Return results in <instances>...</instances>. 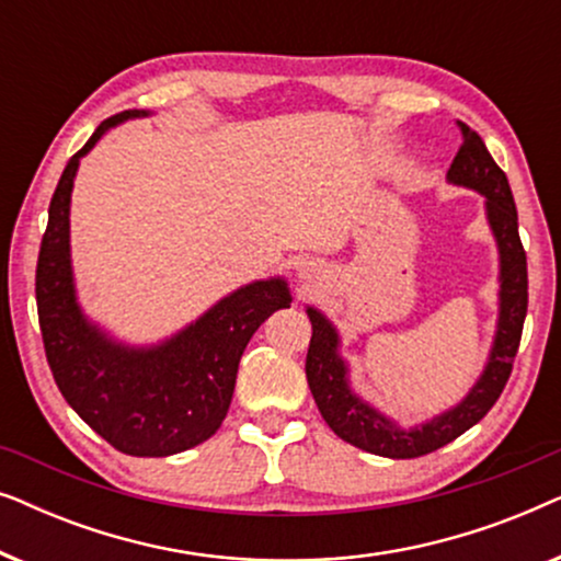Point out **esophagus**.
<instances>
[{"mask_svg": "<svg viewBox=\"0 0 561 561\" xmlns=\"http://www.w3.org/2000/svg\"><path fill=\"white\" fill-rule=\"evenodd\" d=\"M301 275H304V278H306V271H304V273H301Z\"/></svg>", "mask_w": 561, "mask_h": 561, "instance_id": "34e87169", "label": "esophagus"}]
</instances>
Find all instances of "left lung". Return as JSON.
Wrapping results in <instances>:
<instances>
[{
	"label": "left lung",
	"mask_w": 561,
	"mask_h": 561,
	"mask_svg": "<svg viewBox=\"0 0 561 561\" xmlns=\"http://www.w3.org/2000/svg\"><path fill=\"white\" fill-rule=\"evenodd\" d=\"M462 129L455 160H451L447 179L457 186L480 191L485 196V211L490 229H493L497 252H501V317L490 359L480 380L455 409L436 416L416 428H401L357 398L350 390L347 365L340 357V336L329 324L324 313L306 309L311 319V344L306 355V380L317 401L321 416L329 428L370 455L390 459H413L436 451L444 444L455 442L459 434L478 424L501 398L505 382L511 378L513 357H516L524 319L528 309V273L526 250L518 237V211L513 202L508 179L490 156L485 142L472 133L465 122H457Z\"/></svg>",
	"instance_id": "1"
}]
</instances>
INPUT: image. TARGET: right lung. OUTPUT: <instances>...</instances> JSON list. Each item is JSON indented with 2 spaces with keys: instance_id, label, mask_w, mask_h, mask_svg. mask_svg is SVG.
<instances>
[{
  "instance_id": "right-lung-1",
  "label": "right lung",
  "mask_w": 561,
  "mask_h": 561,
  "mask_svg": "<svg viewBox=\"0 0 561 561\" xmlns=\"http://www.w3.org/2000/svg\"><path fill=\"white\" fill-rule=\"evenodd\" d=\"M133 117L148 112L127 110L104 119L64 168L37 255L35 298L45 357L68 405L114 449L168 457L217 434L250 336L273 311L288 309L290 294L283 278L255 280L156 347L114 342L83 317L68 244L73 179L99 137Z\"/></svg>"
}]
</instances>
